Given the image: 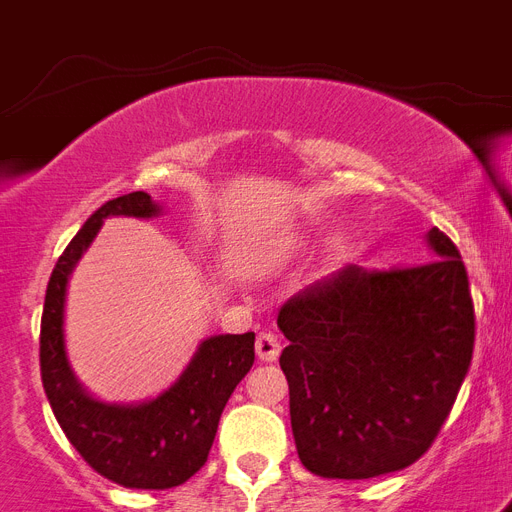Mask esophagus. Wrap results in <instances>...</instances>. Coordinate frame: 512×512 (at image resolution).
<instances>
[{
  "label": "esophagus",
  "instance_id": "1",
  "mask_svg": "<svg viewBox=\"0 0 512 512\" xmlns=\"http://www.w3.org/2000/svg\"><path fill=\"white\" fill-rule=\"evenodd\" d=\"M255 350L260 361H276L281 353V340L273 332H260L255 342Z\"/></svg>",
  "mask_w": 512,
  "mask_h": 512
}]
</instances>
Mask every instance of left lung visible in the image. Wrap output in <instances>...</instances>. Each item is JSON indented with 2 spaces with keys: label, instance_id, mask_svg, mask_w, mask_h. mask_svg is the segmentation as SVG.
<instances>
[{
  "label": "left lung",
  "instance_id": "8db88e82",
  "mask_svg": "<svg viewBox=\"0 0 512 512\" xmlns=\"http://www.w3.org/2000/svg\"><path fill=\"white\" fill-rule=\"evenodd\" d=\"M428 244V263L348 265L281 305L292 433L316 476L353 481L409 468L452 412L476 313L460 249L438 228Z\"/></svg>",
  "mask_w": 512,
  "mask_h": 512
}]
</instances>
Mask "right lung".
I'll return each instance as SVG.
<instances>
[{"mask_svg": "<svg viewBox=\"0 0 512 512\" xmlns=\"http://www.w3.org/2000/svg\"><path fill=\"white\" fill-rule=\"evenodd\" d=\"M111 215L154 217L159 207L143 191L106 201L58 257L44 295L42 385L58 425L95 473L127 489H172L207 462L220 414L255 364V332L207 337L180 380L146 404H103L92 398L68 366L63 308L68 276Z\"/></svg>", "mask_w": 512, "mask_h": 512, "instance_id": "1", "label": "right lung"}]
</instances>
